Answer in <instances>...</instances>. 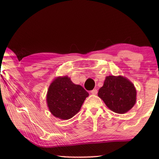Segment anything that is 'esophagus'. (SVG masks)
Here are the masks:
<instances>
[{
  "label": "esophagus",
  "mask_w": 159,
  "mask_h": 159,
  "mask_svg": "<svg viewBox=\"0 0 159 159\" xmlns=\"http://www.w3.org/2000/svg\"><path fill=\"white\" fill-rule=\"evenodd\" d=\"M91 93H92V95H96L98 93V90H96V89H93V90H91Z\"/></svg>",
  "instance_id": "1"
}]
</instances>
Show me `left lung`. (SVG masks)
<instances>
[{"label":"left lung","mask_w":159,"mask_h":159,"mask_svg":"<svg viewBox=\"0 0 159 159\" xmlns=\"http://www.w3.org/2000/svg\"><path fill=\"white\" fill-rule=\"evenodd\" d=\"M98 95L112 111L125 114L135 104L137 91L135 87L127 78L110 75L106 77Z\"/></svg>","instance_id":"left-lung-1"}]
</instances>
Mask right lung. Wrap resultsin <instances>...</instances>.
Segmentation results:
<instances>
[{"instance_id":"right-lung-1","label":"right lung","mask_w":159,"mask_h":159,"mask_svg":"<svg viewBox=\"0 0 159 159\" xmlns=\"http://www.w3.org/2000/svg\"><path fill=\"white\" fill-rule=\"evenodd\" d=\"M89 93L68 76L57 77L50 84L46 95L48 109L56 118L69 119L80 111Z\"/></svg>"}]
</instances>
